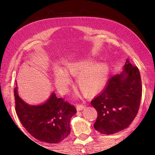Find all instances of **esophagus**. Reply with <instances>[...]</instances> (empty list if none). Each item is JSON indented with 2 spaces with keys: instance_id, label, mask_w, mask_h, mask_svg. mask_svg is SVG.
<instances>
[{
  "instance_id": "34e87169",
  "label": "esophagus",
  "mask_w": 155,
  "mask_h": 155,
  "mask_svg": "<svg viewBox=\"0 0 155 155\" xmlns=\"http://www.w3.org/2000/svg\"><path fill=\"white\" fill-rule=\"evenodd\" d=\"M85 108V105L83 104H78L77 105V111H81Z\"/></svg>"
}]
</instances>
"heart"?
I'll return each instance as SVG.
<instances>
[{
    "mask_svg": "<svg viewBox=\"0 0 155 155\" xmlns=\"http://www.w3.org/2000/svg\"><path fill=\"white\" fill-rule=\"evenodd\" d=\"M109 67L107 63H94L93 60H80L65 65V71L60 68L54 70V82L57 88L64 91L71 84L70 75L78 76L77 84L89 95L97 94L107 83Z\"/></svg>",
    "mask_w": 155,
    "mask_h": 155,
    "instance_id": "b5f03b06",
    "label": "heart"
}]
</instances>
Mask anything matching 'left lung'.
I'll list each match as a JSON object with an SVG mask.
<instances>
[{"label": "left lung", "mask_w": 155, "mask_h": 155, "mask_svg": "<svg viewBox=\"0 0 155 155\" xmlns=\"http://www.w3.org/2000/svg\"><path fill=\"white\" fill-rule=\"evenodd\" d=\"M141 97L139 70L127 59L121 73L110 78L104 90L91 101L97 111L95 130L111 135L128 128L138 112Z\"/></svg>", "instance_id": "8db88e82"}]
</instances>
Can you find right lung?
Here are the masks:
<instances>
[{"label": "right lung", "instance_id": "right-lung-1", "mask_svg": "<svg viewBox=\"0 0 155 155\" xmlns=\"http://www.w3.org/2000/svg\"><path fill=\"white\" fill-rule=\"evenodd\" d=\"M14 96L17 115L24 128L35 139L56 144L68 136L70 120L77 112L73 105L58 98L54 92L42 104H27L19 97L17 87L14 89Z\"/></svg>", "mask_w": 155, "mask_h": 155}]
</instances>
